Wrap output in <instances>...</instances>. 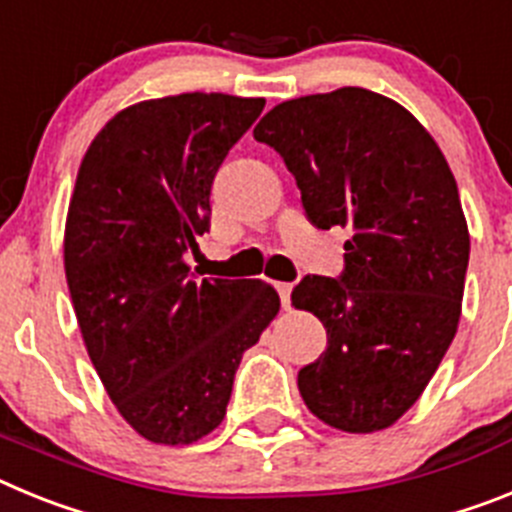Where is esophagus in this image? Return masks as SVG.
Masks as SVG:
<instances>
[{
    "mask_svg": "<svg viewBox=\"0 0 512 512\" xmlns=\"http://www.w3.org/2000/svg\"><path fill=\"white\" fill-rule=\"evenodd\" d=\"M274 287H277V292H279V300H282V307L284 310H289V297H292V284L289 282H277L274 284Z\"/></svg>",
    "mask_w": 512,
    "mask_h": 512,
    "instance_id": "obj_1",
    "label": "esophagus"
}]
</instances>
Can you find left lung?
<instances>
[{"mask_svg": "<svg viewBox=\"0 0 512 512\" xmlns=\"http://www.w3.org/2000/svg\"><path fill=\"white\" fill-rule=\"evenodd\" d=\"M253 138L284 158L315 228H351L341 277H305L292 305L328 333L297 387L323 423L390 428L431 382L456 336L469 264L459 189L431 133L361 87L289 99Z\"/></svg>", "mask_w": 512, "mask_h": 512, "instance_id": "obj_1", "label": "left lung"}]
</instances>
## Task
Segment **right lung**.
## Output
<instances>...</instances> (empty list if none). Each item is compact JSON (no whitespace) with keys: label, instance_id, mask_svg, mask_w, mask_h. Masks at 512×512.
<instances>
[{"label":"right lung","instance_id":"1","mask_svg":"<svg viewBox=\"0 0 512 512\" xmlns=\"http://www.w3.org/2000/svg\"><path fill=\"white\" fill-rule=\"evenodd\" d=\"M261 97L176 94L117 112L81 158L63 266L81 338L117 413L153 443L223 423L243 351L277 318L261 279H197L210 189Z\"/></svg>","mask_w":512,"mask_h":512}]
</instances>
